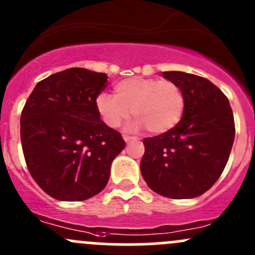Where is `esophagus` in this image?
Here are the masks:
<instances>
[{
  "mask_svg": "<svg viewBox=\"0 0 255 255\" xmlns=\"http://www.w3.org/2000/svg\"><path fill=\"white\" fill-rule=\"evenodd\" d=\"M123 138H124L125 142H130V141H137V137H135V136L124 135V136H123Z\"/></svg>",
  "mask_w": 255,
  "mask_h": 255,
  "instance_id": "34e87169",
  "label": "esophagus"
}]
</instances>
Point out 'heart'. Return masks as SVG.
I'll list each match as a JSON object with an SVG mask.
<instances>
[{
  "mask_svg": "<svg viewBox=\"0 0 255 255\" xmlns=\"http://www.w3.org/2000/svg\"><path fill=\"white\" fill-rule=\"evenodd\" d=\"M114 96L101 93L96 109L108 128H119L131 114L136 117L128 128H147L154 135L168 132L180 122L185 98L177 83L159 78L132 77L118 82Z\"/></svg>",
  "mask_w": 255,
  "mask_h": 255,
  "instance_id": "1",
  "label": "heart"
}]
</instances>
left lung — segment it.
I'll return each mask as SVG.
<instances>
[{
    "mask_svg": "<svg viewBox=\"0 0 255 255\" xmlns=\"http://www.w3.org/2000/svg\"><path fill=\"white\" fill-rule=\"evenodd\" d=\"M163 77L182 88L184 113L172 130L143 138L141 174L159 195L198 198L227 164L236 132L233 113L227 97L206 78L180 71H167Z\"/></svg>",
    "mask_w": 255,
    "mask_h": 255,
    "instance_id": "obj_1",
    "label": "left lung"
}]
</instances>
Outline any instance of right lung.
I'll list each match as a JSON object with an SVG mask.
<instances>
[{
  "instance_id": "add662e5",
  "label": "right lung",
  "mask_w": 255,
  "mask_h": 255,
  "mask_svg": "<svg viewBox=\"0 0 255 255\" xmlns=\"http://www.w3.org/2000/svg\"><path fill=\"white\" fill-rule=\"evenodd\" d=\"M108 76L81 67L40 81L20 117V141L28 170L51 198L82 201L109 180L112 162L124 149L122 133L99 118L96 98Z\"/></svg>"
}]
</instances>
